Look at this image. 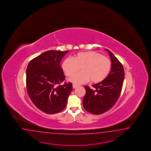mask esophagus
<instances>
[{"label": "esophagus", "mask_w": 151, "mask_h": 151, "mask_svg": "<svg viewBox=\"0 0 151 151\" xmlns=\"http://www.w3.org/2000/svg\"><path fill=\"white\" fill-rule=\"evenodd\" d=\"M77 87H78V85H77V84H73V88H77Z\"/></svg>", "instance_id": "1"}]
</instances>
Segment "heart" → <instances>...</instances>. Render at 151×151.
Wrapping results in <instances>:
<instances>
[{
	"mask_svg": "<svg viewBox=\"0 0 151 151\" xmlns=\"http://www.w3.org/2000/svg\"><path fill=\"white\" fill-rule=\"evenodd\" d=\"M111 66V63L107 57L94 51L79 52L74 55L73 59L68 58L62 64L63 70L68 77L73 76L81 68V72L69 79L77 84L89 80L93 83H100L109 74Z\"/></svg>",
	"mask_w": 151,
	"mask_h": 151,
	"instance_id": "1",
	"label": "heart"
}]
</instances>
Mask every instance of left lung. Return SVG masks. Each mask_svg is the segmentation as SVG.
<instances>
[{
    "mask_svg": "<svg viewBox=\"0 0 151 151\" xmlns=\"http://www.w3.org/2000/svg\"><path fill=\"white\" fill-rule=\"evenodd\" d=\"M111 60L109 75L101 83L93 85L94 89L85 86L86 94L83 106L88 112L99 115L106 112L114 106L121 93L124 79L123 65L110 51L106 49Z\"/></svg>",
    "mask_w": 151,
    "mask_h": 151,
    "instance_id": "obj_1",
    "label": "left lung"
}]
</instances>
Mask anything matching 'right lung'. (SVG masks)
<instances>
[{
	"label": "right lung",
	"mask_w": 151,
	"mask_h": 151,
	"mask_svg": "<svg viewBox=\"0 0 151 151\" xmlns=\"http://www.w3.org/2000/svg\"><path fill=\"white\" fill-rule=\"evenodd\" d=\"M68 51L49 50L29 63L26 70L27 92L33 104L47 114L61 111L66 106L72 84L65 83L60 61Z\"/></svg>",
	"instance_id": "right-lung-1"
}]
</instances>
